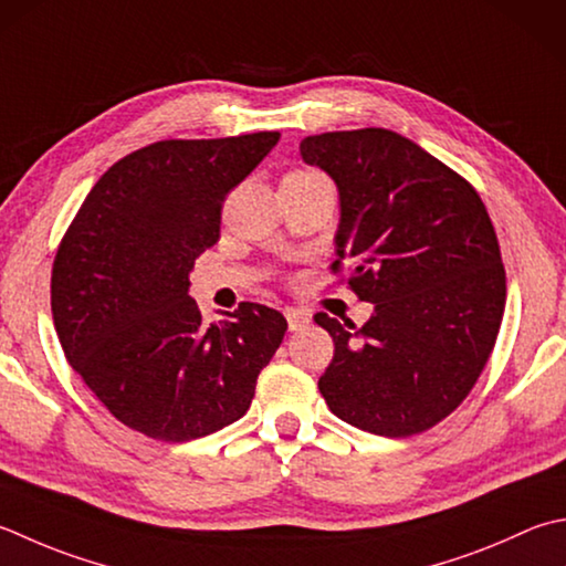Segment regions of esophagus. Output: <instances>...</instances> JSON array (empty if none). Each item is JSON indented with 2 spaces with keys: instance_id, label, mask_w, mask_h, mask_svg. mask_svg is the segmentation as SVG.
Listing matches in <instances>:
<instances>
[{
  "instance_id": "obj_1",
  "label": "esophagus",
  "mask_w": 566,
  "mask_h": 566,
  "mask_svg": "<svg viewBox=\"0 0 566 566\" xmlns=\"http://www.w3.org/2000/svg\"><path fill=\"white\" fill-rule=\"evenodd\" d=\"M286 324H290V331H302L304 326L312 324V314L304 312V308H286Z\"/></svg>"
}]
</instances>
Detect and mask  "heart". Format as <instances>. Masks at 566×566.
Here are the masks:
<instances>
[{
    "instance_id": "1",
    "label": "heart",
    "mask_w": 566,
    "mask_h": 566,
    "mask_svg": "<svg viewBox=\"0 0 566 566\" xmlns=\"http://www.w3.org/2000/svg\"><path fill=\"white\" fill-rule=\"evenodd\" d=\"M294 176H298V174H316V171H312V169H296V171H292Z\"/></svg>"
}]
</instances>
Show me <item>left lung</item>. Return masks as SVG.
Returning a JSON list of instances; mask_svg holds the SVG:
<instances>
[{"label": "left lung", "mask_w": 566, "mask_h": 566, "mask_svg": "<svg viewBox=\"0 0 566 566\" xmlns=\"http://www.w3.org/2000/svg\"><path fill=\"white\" fill-rule=\"evenodd\" d=\"M338 186L334 272L375 304L365 326L314 316L336 343L318 378L331 412L380 437L449 417L489 363L505 308V268L475 188L397 132H324L298 144Z\"/></svg>", "instance_id": "left-lung-1"}]
</instances>
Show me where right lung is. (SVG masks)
<instances>
[{
    "label": "right lung",
    "mask_w": 566,
    "mask_h": 566,
    "mask_svg": "<svg viewBox=\"0 0 566 566\" xmlns=\"http://www.w3.org/2000/svg\"><path fill=\"white\" fill-rule=\"evenodd\" d=\"M276 142L280 132L154 142L109 166L65 230L51 272L55 334L125 427L179 444L250 409L286 318L248 302L206 324L188 272L220 238L226 196Z\"/></svg>",
    "instance_id": "right-lung-1"
}]
</instances>
